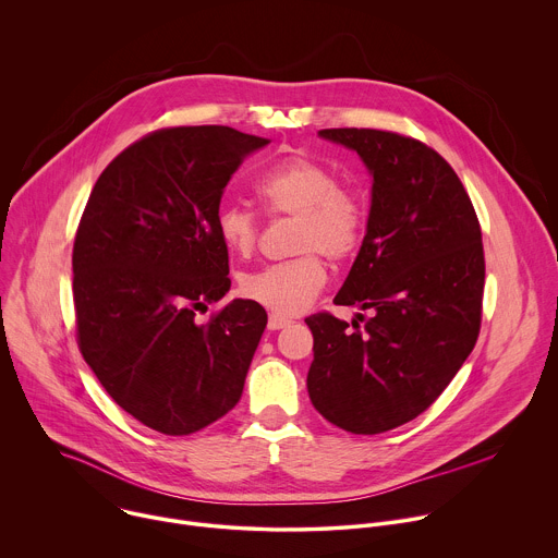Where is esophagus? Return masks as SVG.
I'll return each instance as SVG.
<instances>
[{
  "label": "esophagus",
  "mask_w": 558,
  "mask_h": 558,
  "mask_svg": "<svg viewBox=\"0 0 558 558\" xmlns=\"http://www.w3.org/2000/svg\"><path fill=\"white\" fill-rule=\"evenodd\" d=\"M290 323H292L290 318H286V316H279V314H270V316H268V329H270V331L283 329V327H288Z\"/></svg>",
  "instance_id": "obj_1"
}]
</instances>
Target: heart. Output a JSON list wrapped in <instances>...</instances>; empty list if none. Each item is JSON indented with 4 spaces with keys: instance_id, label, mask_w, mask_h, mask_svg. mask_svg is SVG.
<instances>
[{
    "instance_id": "1",
    "label": "heart",
    "mask_w": 558,
    "mask_h": 558,
    "mask_svg": "<svg viewBox=\"0 0 558 558\" xmlns=\"http://www.w3.org/2000/svg\"><path fill=\"white\" fill-rule=\"evenodd\" d=\"M253 192L266 216L296 218L292 251L299 255L244 275L242 292L279 316L301 314L327 283L323 255L347 262L360 251L366 207L327 166L299 155L264 170ZM216 231L235 255L248 257L257 248L259 220L244 207L222 205L216 214Z\"/></svg>"
}]
</instances>
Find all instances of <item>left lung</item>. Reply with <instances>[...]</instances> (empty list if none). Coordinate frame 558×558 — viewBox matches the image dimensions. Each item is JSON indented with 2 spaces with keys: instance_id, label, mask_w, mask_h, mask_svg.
<instances>
[{
  "instance_id": "8db88e82",
  "label": "left lung",
  "mask_w": 558,
  "mask_h": 558,
  "mask_svg": "<svg viewBox=\"0 0 558 558\" xmlns=\"http://www.w3.org/2000/svg\"><path fill=\"white\" fill-rule=\"evenodd\" d=\"M373 174L362 248L336 305L368 310L365 323L329 312L305 318L314 336L307 392L353 434H381L425 412L475 347L484 248L466 190L418 140L375 129H325Z\"/></svg>"
}]
</instances>
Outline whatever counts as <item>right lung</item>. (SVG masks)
<instances>
[{"label":"right lung","mask_w":558,"mask_h":558,"mask_svg":"<svg viewBox=\"0 0 558 558\" xmlns=\"http://www.w3.org/2000/svg\"><path fill=\"white\" fill-rule=\"evenodd\" d=\"M268 140L229 126H172L122 150L96 181L74 240L76 340L113 401L168 436L225 416L268 316L235 299L216 231L220 198Z\"/></svg>","instance_id":"right-lung-1"}]
</instances>
